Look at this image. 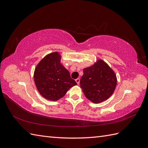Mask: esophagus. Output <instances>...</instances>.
I'll list each match as a JSON object with an SVG mask.
<instances>
[{
    "mask_svg": "<svg viewBox=\"0 0 148 148\" xmlns=\"http://www.w3.org/2000/svg\"><path fill=\"white\" fill-rule=\"evenodd\" d=\"M75 81H76V82L77 83V84H79V78H77L75 79Z\"/></svg>",
    "mask_w": 148,
    "mask_h": 148,
    "instance_id": "1",
    "label": "esophagus"
}]
</instances>
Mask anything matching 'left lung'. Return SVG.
<instances>
[{
  "label": "left lung",
  "mask_w": 148,
  "mask_h": 148,
  "mask_svg": "<svg viewBox=\"0 0 148 148\" xmlns=\"http://www.w3.org/2000/svg\"><path fill=\"white\" fill-rule=\"evenodd\" d=\"M80 87L89 100L100 103L112 96L117 85V78L109 66L102 60L83 69Z\"/></svg>",
  "instance_id": "1"
}]
</instances>
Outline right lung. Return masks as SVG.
Returning <instances> with one entry per match:
<instances>
[{"label": "right lung", "mask_w": 148, "mask_h": 148, "mask_svg": "<svg viewBox=\"0 0 148 148\" xmlns=\"http://www.w3.org/2000/svg\"><path fill=\"white\" fill-rule=\"evenodd\" d=\"M60 59L59 53H51L41 60L34 70L36 86L44 97L50 101L63 97L70 88L77 84L60 64Z\"/></svg>", "instance_id": "add662e5"}]
</instances>
